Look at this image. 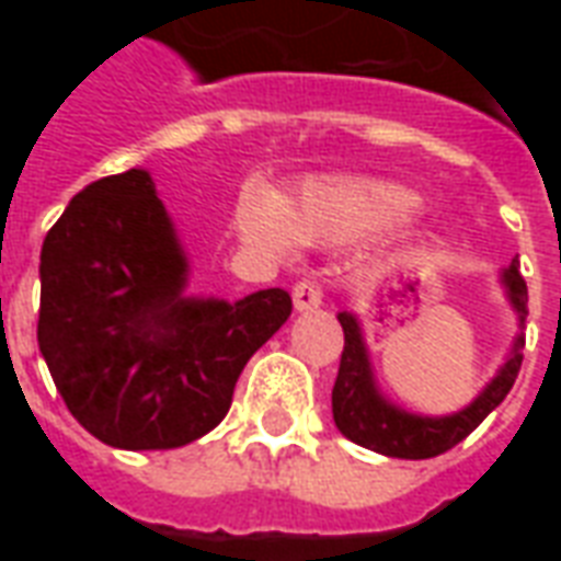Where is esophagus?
Here are the masks:
<instances>
[{
	"label": "esophagus",
	"mask_w": 561,
	"mask_h": 561,
	"mask_svg": "<svg viewBox=\"0 0 561 561\" xmlns=\"http://www.w3.org/2000/svg\"><path fill=\"white\" fill-rule=\"evenodd\" d=\"M291 297H294V309H297V312H312V309H318L321 300H324V291H321V285H318V282L304 279L294 285Z\"/></svg>",
	"instance_id": "obj_1"
}]
</instances>
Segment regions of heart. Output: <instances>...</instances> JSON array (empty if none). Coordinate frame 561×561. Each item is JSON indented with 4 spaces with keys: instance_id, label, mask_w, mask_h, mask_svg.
I'll use <instances>...</instances> for the list:
<instances>
[{
    "instance_id": "b5f03b06",
    "label": "heart",
    "mask_w": 561,
    "mask_h": 561,
    "mask_svg": "<svg viewBox=\"0 0 561 561\" xmlns=\"http://www.w3.org/2000/svg\"><path fill=\"white\" fill-rule=\"evenodd\" d=\"M421 204L414 188L378 176L306 180L291 204L264 185H249L237 204V231L264 255L294 257L304 243H348L390 231Z\"/></svg>"
}]
</instances>
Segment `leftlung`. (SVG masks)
<instances>
[{
    "label": "left lung",
    "instance_id": "left-lung-1",
    "mask_svg": "<svg viewBox=\"0 0 561 561\" xmlns=\"http://www.w3.org/2000/svg\"><path fill=\"white\" fill-rule=\"evenodd\" d=\"M502 288H505L507 304L514 309L519 328L511 342L505 364L499 366V373L486 381V388L466 409L442 414V417L405 412L381 393L360 321L354 312H340L336 318L345 333V348H342L340 376L333 385V421L340 426V433L352 438L354 445L397 459H430L459 445L499 402L505 400L507 390L517 381L519 364H523V345H526L523 330H526V316H529V309H526L529 291H526V279L519 276L517 257L502 270Z\"/></svg>",
    "mask_w": 561,
    "mask_h": 561
}]
</instances>
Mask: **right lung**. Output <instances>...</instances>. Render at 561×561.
<instances>
[{"label": "right lung", "mask_w": 561, "mask_h": 561, "mask_svg": "<svg viewBox=\"0 0 561 561\" xmlns=\"http://www.w3.org/2000/svg\"><path fill=\"white\" fill-rule=\"evenodd\" d=\"M38 348L68 412L123 450L219 426L249 357L291 316L282 288L192 297L188 257L144 168L68 201L42 245Z\"/></svg>", "instance_id": "add662e5"}]
</instances>
